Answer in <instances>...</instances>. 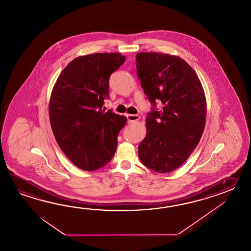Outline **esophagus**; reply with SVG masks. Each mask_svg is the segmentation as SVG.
Returning a JSON list of instances; mask_svg holds the SVG:
<instances>
[{
	"label": "esophagus",
	"instance_id": "esophagus-1",
	"mask_svg": "<svg viewBox=\"0 0 251 251\" xmlns=\"http://www.w3.org/2000/svg\"><path fill=\"white\" fill-rule=\"evenodd\" d=\"M126 118H127L128 123L132 124L133 122H136L140 119V117L138 115H126Z\"/></svg>",
	"mask_w": 251,
	"mask_h": 251
}]
</instances>
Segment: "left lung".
<instances>
[{
    "label": "left lung",
    "mask_w": 251,
    "mask_h": 251,
    "mask_svg": "<svg viewBox=\"0 0 251 251\" xmlns=\"http://www.w3.org/2000/svg\"><path fill=\"white\" fill-rule=\"evenodd\" d=\"M137 76L153 106L146 118L147 133L138 146L145 167L159 173L175 171L198 146L206 118V100L196 72L179 56L136 54ZM162 109L155 108V102Z\"/></svg>",
    "instance_id": "obj_1"
}]
</instances>
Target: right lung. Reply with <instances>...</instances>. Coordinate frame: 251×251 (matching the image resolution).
I'll return each mask as SVG.
<instances>
[{"label":"right lung","instance_id":"right-lung-1","mask_svg":"<svg viewBox=\"0 0 251 251\" xmlns=\"http://www.w3.org/2000/svg\"><path fill=\"white\" fill-rule=\"evenodd\" d=\"M119 53L79 56L67 64L53 86L49 118L59 147L76 167L93 171L116 152L126 118L102 109L108 99L109 77L122 65Z\"/></svg>","mask_w":251,"mask_h":251}]
</instances>
